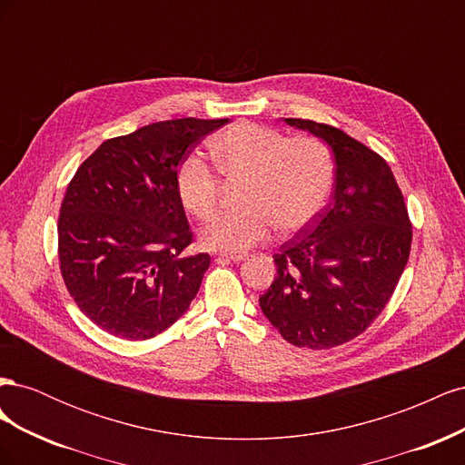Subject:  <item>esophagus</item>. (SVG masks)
Masks as SVG:
<instances>
[{"label":"esophagus","instance_id":"esophagus-1","mask_svg":"<svg viewBox=\"0 0 465 465\" xmlns=\"http://www.w3.org/2000/svg\"><path fill=\"white\" fill-rule=\"evenodd\" d=\"M219 260H227V262L238 263V262L246 260V254H219Z\"/></svg>","mask_w":465,"mask_h":465}]
</instances>
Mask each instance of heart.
Instances as JSON below:
<instances>
[{
  "mask_svg": "<svg viewBox=\"0 0 465 465\" xmlns=\"http://www.w3.org/2000/svg\"><path fill=\"white\" fill-rule=\"evenodd\" d=\"M221 176L246 182L241 213L219 215L202 232L211 250L242 252L272 234H292L312 224L326 209L335 184L330 147L311 135L289 137L267 125L238 122L211 143ZM223 182L200 154H190L176 173L178 198L200 221L213 217Z\"/></svg>",
  "mask_w": 465,
  "mask_h": 465,
  "instance_id": "heart-1",
  "label": "heart"
}]
</instances>
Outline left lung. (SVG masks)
I'll list each match as a JSON object with an SVG mask.
<instances>
[{
    "instance_id": "obj_1",
    "label": "left lung",
    "mask_w": 465,
    "mask_h": 465,
    "mask_svg": "<svg viewBox=\"0 0 465 465\" xmlns=\"http://www.w3.org/2000/svg\"><path fill=\"white\" fill-rule=\"evenodd\" d=\"M323 139L335 159L330 205L273 254L277 275L260 306L283 340L343 345L384 311L411 250V221L388 163L328 124L285 118Z\"/></svg>"
}]
</instances>
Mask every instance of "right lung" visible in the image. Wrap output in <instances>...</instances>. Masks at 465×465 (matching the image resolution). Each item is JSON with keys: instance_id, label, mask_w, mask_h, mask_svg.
<instances>
[{"instance_id": "add662e5", "label": "right lung", "mask_w": 465, "mask_h": 465, "mask_svg": "<svg viewBox=\"0 0 465 465\" xmlns=\"http://www.w3.org/2000/svg\"><path fill=\"white\" fill-rule=\"evenodd\" d=\"M227 122L166 120L106 139L69 182L58 219L60 272L79 311L110 335H159L198 294L211 258L184 254L193 232L176 173Z\"/></svg>"}]
</instances>
